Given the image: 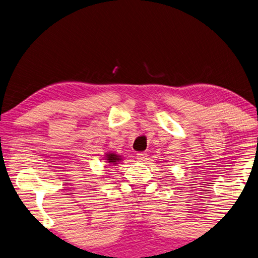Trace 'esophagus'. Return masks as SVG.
I'll list each match as a JSON object with an SVG mask.
<instances>
[{"label": "esophagus", "mask_w": 258, "mask_h": 258, "mask_svg": "<svg viewBox=\"0 0 258 258\" xmlns=\"http://www.w3.org/2000/svg\"><path fill=\"white\" fill-rule=\"evenodd\" d=\"M147 157H148L147 152H138V154H137V158H138L140 161L146 160Z\"/></svg>", "instance_id": "34e87169"}]
</instances>
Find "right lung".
<instances>
[{"mask_svg": "<svg viewBox=\"0 0 258 258\" xmlns=\"http://www.w3.org/2000/svg\"><path fill=\"white\" fill-rule=\"evenodd\" d=\"M104 159H106L109 164L116 165L117 163H119V161L121 160V156L113 154V152H108V154L104 155Z\"/></svg>", "mask_w": 258, "mask_h": 258, "instance_id": "1", "label": "right lung"}]
</instances>
